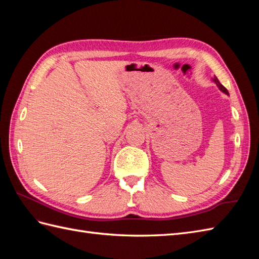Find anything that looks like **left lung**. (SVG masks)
<instances>
[{
	"label": "left lung",
	"mask_w": 259,
	"mask_h": 259,
	"mask_svg": "<svg viewBox=\"0 0 259 259\" xmlns=\"http://www.w3.org/2000/svg\"><path fill=\"white\" fill-rule=\"evenodd\" d=\"M213 81H214V83L217 84V87L219 88V89H221L223 92L227 93V95H228V91H227V89H226V88H225V87L221 83V82H219V80L217 79V76H213Z\"/></svg>",
	"instance_id": "1"
}]
</instances>
